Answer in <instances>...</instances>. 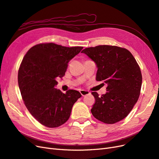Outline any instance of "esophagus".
I'll use <instances>...</instances> for the list:
<instances>
[{
    "mask_svg": "<svg viewBox=\"0 0 159 159\" xmlns=\"http://www.w3.org/2000/svg\"><path fill=\"white\" fill-rule=\"evenodd\" d=\"M80 92L81 95H82V96L87 95H88V94H89V93H90V92H89V91H87V90H84V89H82V90H80Z\"/></svg>",
    "mask_w": 159,
    "mask_h": 159,
    "instance_id": "34e87169",
    "label": "esophagus"
}]
</instances>
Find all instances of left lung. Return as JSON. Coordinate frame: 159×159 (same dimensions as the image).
Instances as JSON below:
<instances>
[{
  "instance_id": "1",
  "label": "left lung",
  "mask_w": 159,
  "mask_h": 159,
  "mask_svg": "<svg viewBox=\"0 0 159 159\" xmlns=\"http://www.w3.org/2000/svg\"><path fill=\"white\" fill-rule=\"evenodd\" d=\"M98 66L96 80L107 84V92L99 96L91 93L95 102L91 111L93 117L107 124L125 118L141 93L142 74L132 54L124 48L99 45L81 51Z\"/></svg>"
}]
</instances>
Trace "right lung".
<instances>
[{
	"label": "right lung",
	"instance_id": "right-lung-1",
	"mask_svg": "<svg viewBox=\"0 0 159 159\" xmlns=\"http://www.w3.org/2000/svg\"><path fill=\"white\" fill-rule=\"evenodd\" d=\"M83 49L54 43H40L28 50L19 67L18 83L23 102L37 121L49 128L60 127L70 118L74 104L81 97L69 89L63 93L55 88L70 60Z\"/></svg>",
	"mask_w": 159,
	"mask_h": 159
}]
</instances>
